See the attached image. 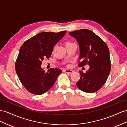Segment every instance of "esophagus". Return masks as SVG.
I'll list each match as a JSON object with an SVG mask.
<instances>
[{
    "label": "esophagus",
    "mask_w": 127,
    "mask_h": 127,
    "mask_svg": "<svg viewBox=\"0 0 127 127\" xmlns=\"http://www.w3.org/2000/svg\"><path fill=\"white\" fill-rule=\"evenodd\" d=\"M64 71V72H65L66 73H70V74H71L73 72V71L72 70H69V69H65Z\"/></svg>",
    "instance_id": "1"
}]
</instances>
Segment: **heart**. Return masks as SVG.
I'll list each match as a JSON object with an SVG mask.
<instances>
[{
  "mask_svg": "<svg viewBox=\"0 0 127 127\" xmlns=\"http://www.w3.org/2000/svg\"><path fill=\"white\" fill-rule=\"evenodd\" d=\"M71 43H72L70 41H66V42H65V46H66L67 45L71 44Z\"/></svg>",
  "mask_w": 127,
  "mask_h": 127,
  "instance_id": "obj_1",
  "label": "heart"
}]
</instances>
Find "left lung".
<instances>
[{"label": "left lung", "mask_w": 127, "mask_h": 127, "mask_svg": "<svg viewBox=\"0 0 127 127\" xmlns=\"http://www.w3.org/2000/svg\"><path fill=\"white\" fill-rule=\"evenodd\" d=\"M78 41L80 47L78 65L80 67L89 65L86 73L79 71L80 78L76 84L82 91L92 93L102 87L111 71L110 52L106 43L98 36L88 29L69 32Z\"/></svg>", "instance_id": "left-lung-1"}]
</instances>
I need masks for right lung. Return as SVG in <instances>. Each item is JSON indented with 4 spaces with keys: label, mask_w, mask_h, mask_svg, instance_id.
Wrapping results in <instances>:
<instances>
[{
    "label": "right lung",
    "mask_w": 127,
    "mask_h": 127,
    "mask_svg": "<svg viewBox=\"0 0 127 127\" xmlns=\"http://www.w3.org/2000/svg\"><path fill=\"white\" fill-rule=\"evenodd\" d=\"M43 32L27 40L22 45L15 63V70L21 82L28 92L42 95L51 88L62 70L51 68L46 72L41 68L42 61L49 59L53 47L65 34Z\"/></svg>",
    "instance_id": "obj_1"
}]
</instances>
